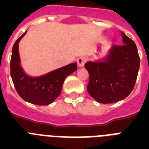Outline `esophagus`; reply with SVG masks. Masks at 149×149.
I'll return each instance as SVG.
<instances>
[{"label":"esophagus","mask_w":149,"mask_h":149,"mask_svg":"<svg viewBox=\"0 0 149 149\" xmlns=\"http://www.w3.org/2000/svg\"><path fill=\"white\" fill-rule=\"evenodd\" d=\"M86 58L84 57V56H81V57H79V58H77V65L79 67H83L86 63Z\"/></svg>","instance_id":"34e87169"}]
</instances>
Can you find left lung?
Listing matches in <instances>:
<instances>
[{
	"label": "left lung",
	"mask_w": 149,
	"mask_h": 149,
	"mask_svg": "<svg viewBox=\"0 0 149 149\" xmlns=\"http://www.w3.org/2000/svg\"><path fill=\"white\" fill-rule=\"evenodd\" d=\"M122 45H113L105 62H87V91L102 104L120 101L129 95L136 83L140 57L135 43L120 31Z\"/></svg>",
	"instance_id": "left-lung-1"
}]
</instances>
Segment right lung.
I'll use <instances>...</instances> for the list:
<instances>
[{"instance_id": "add662e5", "label": "right lung", "mask_w": 149, "mask_h": 149, "mask_svg": "<svg viewBox=\"0 0 149 149\" xmlns=\"http://www.w3.org/2000/svg\"><path fill=\"white\" fill-rule=\"evenodd\" d=\"M26 31L13 45L10 63V76L14 86L22 99L36 105H48L59 96L65 77L77 70V64L71 63L40 77L27 76L20 66L18 53V42Z\"/></svg>"}]
</instances>
